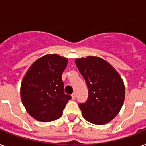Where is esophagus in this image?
<instances>
[{
  "instance_id": "esophagus-1",
  "label": "esophagus",
  "mask_w": 146,
  "mask_h": 146,
  "mask_svg": "<svg viewBox=\"0 0 146 146\" xmlns=\"http://www.w3.org/2000/svg\"><path fill=\"white\" fill-rule=\"evenodd\" d=\"M71 97H72V99L75 100L76 99V94L75 93L72 94V96H71Z\"/></svg>"
}]
</instances>
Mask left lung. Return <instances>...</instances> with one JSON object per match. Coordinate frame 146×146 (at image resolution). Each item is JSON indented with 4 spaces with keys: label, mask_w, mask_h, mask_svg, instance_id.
I'll use <instances>...</instances> for the list:
<instances>
[{
    "label": "left lung",
    "mask_w": 146,
    "mask_h": 146,
    "mask_svg": "<svg viewBox=\"0 0 146 146\" xmlns=\"http://www.w3.org/2000/svg\"><path fill=\"white\" fill-rule=\"evenodd\" d=\"M75 63L89 89L87 101L79 104L82 117L93 124L108 123L117 115L124 102L122 78L112 65L101 57L76 58Z\"/></svg>",
    "instance_id": "8db88e82"
}]
</instances>
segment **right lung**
Instances as JSON below:
<instances>
[{
	"label": "right lung",
	"instance_id": "1",
	"mask_svg": "<svg viewBox=\"0 0 146 146\" xmlns=\"http://www.w3.org/2000/svg\"><path fill=\"white\" fill-rule=\"evenodd\" d=\"M68 63L57 54L36 60L22 80L20 96L27 113L41 122L60 118L71 96L64 93L61 76Z\"/></svg>",
	"mask_w": 146,
	"mask_h": 146
}]
</instances>
